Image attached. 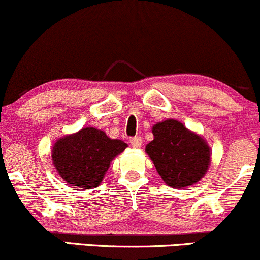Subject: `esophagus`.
Here are the masks:
<instances>
[{
    "label": "esophagus",
    "instance_id": "1",
    "mask_svg": "<svg viewBox=\"0 0 260 260\" xmlns=\"http://www.w3.org/2000/svg\"><path fill=\"white\" fill-rule=\"evenodd\" d=\"M130 144H131V146L135 147V149H139V147H140L141 144H142L141 138H140V136H135V138H131L130 139Z\"/></svg>",
    "mask_w": 260,
    "mask_h": 260
}]
</instances>
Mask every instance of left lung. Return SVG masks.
I'll list each match as a JSON object with an SVG mask.
<instances>
[{
  "label": "left lung",
  "mask_w": 260,
  "mask_h": 260,
  "mask_svg": "<svg viewBox=\"0 0 260 260\" xmlns=\"http://www.w3.org/2000/svg\"><path fill=\"white\" fill-rule=\"evenodd\" d=\"M153 140L146 145L150 156L166 185L181 188L203 177L211 161L208 145L177 120H165L152 127Z\"/></svg>",
  "instance_id": "8db88e82"
}]
</instances>
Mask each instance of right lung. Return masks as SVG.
<instances>
[{"label":"right lung","mask_w":260,"mask_h":260,"mask_svg":"<svg viewBox=\"0 0 260 260\" xmlns=\"http://www.w3.org/2000/svg\"><path fill=\"white\" fill-rule=\"evenodd\" d=\"M126 147L124 141L111 140L104 131L85 127L55 142L52 157L64 181L93 188L103 181L111 160Z\"/></svg>","instance_id":"obj_1"}]
</instances>
